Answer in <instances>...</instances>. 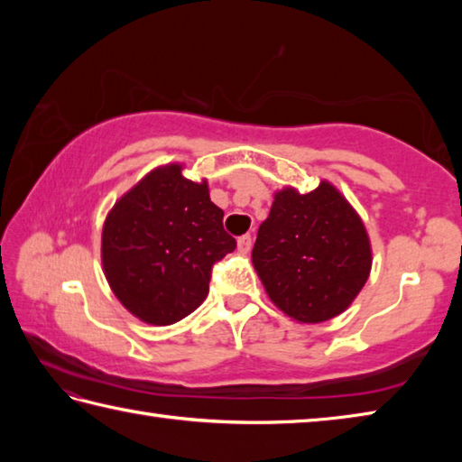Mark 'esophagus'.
Instances as JSON below:
<instances>
[{"mask_svg": "<svg viewBox=\"0 0 462 462\" xmlns=\"http://www.w3.org/2000/svg\"><path fill=\"white\" fill-rule=\"evenodd\" d=\"M250 246H253V236H250V234H245V236L238 238V250H240V253H248Z\"/></svg>", "mask_w": 462, "mask_h": 462, "instance_id": "esophagus-1", "label": "esophagus"}]
</instances>
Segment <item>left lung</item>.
<instances>
[{
	"label": "left lung",
	"instance_id": "obj_1",
	"mask_svg": "<svg viewBox=\"0 0 462 462\" xmlns=\"http://www.w3.org/2000/svg\"><path fill=\"white\" fill-rule=\"evenodd\" d=\"M253 264L275 306L300 324L340 316L371 275L373 250L365 224L330 181L300 193H275L261 224Z\"/></svg>",
	"mask_w": 462,
	"mask_h": 462
}]
</instances>
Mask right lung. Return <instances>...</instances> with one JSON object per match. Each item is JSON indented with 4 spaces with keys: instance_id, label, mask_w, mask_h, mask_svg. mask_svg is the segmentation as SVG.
Here are the masks:
<instances>
[{
    "instance_id": "1",
    "label": "right lung",
    "mask_w": 462,
    "mask_h": 462,
    "mask_svg": "<svg viewBox=\"0 0 462 462\" xmlns=\"http://www.w3.org/2000/svg\"><path fill=\"white\" fill-rule=\"evenodd\" d=\"M169 162L114 203L101 230V264L114 295L152 326L175 324L201 306L214 263L236 248L208 181Z\"/></svg>"
}]
</instances>
